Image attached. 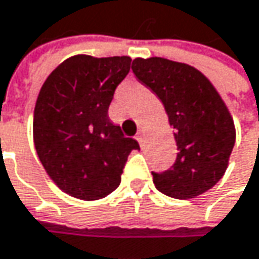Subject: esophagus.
Returning <instances> with one entry per match:
<instances>
[{"label":"esophagus","mask_w":259,"mask_h":259,"mask_svg":"<svg viewBox=\"0 0 259 259\" xmlns=\"http://www.w3.org/2000/svg\"><path fill=\"white\" fill-rule=\"evenodd\" d=\"M136 138L140 144H143V141H144V133H143V131H138V133H137Z\"/></svg>","instance_id":"34e87169"}]
</instances>
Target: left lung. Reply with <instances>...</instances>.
<instances>
[{
  "instance_id": "left-lung-1",
  "label": "left lung",
  "mask_w": 259,
  "mask_h": 259,
  "mask_svg": "<svg viewBox=\"0 0 259 259\" xmlns=\"http://www.w3.org/2000/svg\"><path fill=\"white\" fill-rule=\"evenodd\" d=\"M133 72L162 100L175 130L176 160L164 172H151L154 185L178 200L204 194L226 172L236 140L225 102L210 80L188 64L136 58Z\"/></svg>"
}]
</instances>
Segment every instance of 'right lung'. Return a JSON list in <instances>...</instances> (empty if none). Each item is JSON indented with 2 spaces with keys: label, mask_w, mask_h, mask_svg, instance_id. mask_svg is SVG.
<instances>
[{
  "label": "right lung",
  "mask_w": 259,
  "mask_h": 259,
  "mask_svg": "<svg viewBox=\"0 0 259 259\" xmlns=\"http://www.w3.org/2000/svg\"><path fill=\"white\" fill-rule=\"evenodd\" d=\"M131 68L130 57L74 55L49 74L33 115V140L49 178L74 198H105L121 184L134 138L122 134L108 109Z\"/></svg>",
  "instance_id": "obj_1"
}]
</instances>
